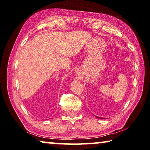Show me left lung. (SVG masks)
I'll return each mask as SVG.
<instances>
[{
	"instance_id": "8db88e82",
	"label": "left lung",
	"mask_w": 150,
	"mask_h": 150,
	"mask_svg": "<svg viewBox=\"0 0 150 150\" xmlns=\"http://www.w3.org/2000/svg\"><path fill=\"white\" fill-rule=\"evenodd\" d=\"M96 118H99V119H107V118H103V117H97V116H95Z\"/></svg>"
}]
</instances>
